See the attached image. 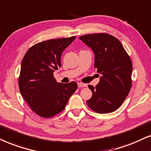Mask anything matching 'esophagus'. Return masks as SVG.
Segmentation results:
<instances>
[{
    "instance_id": "1",
    "label": "esophagus",
    "mask_w": 151,
    "mask_h": 151,
    "mask_svg": "<svg viewBox=\"0 0 151 151\" xmlns=\"http://www.w3.org/2000/svg\"><path fill=\"white\" fill-rule=\"evenodd\" d=\"M78 86H79V88H83V87H86L87 85H86V84H85V83H81V82H80V83H78Z\"/></svg>"
}]
</instances>
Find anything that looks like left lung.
I'll list each match as a JSON object with an SVG mask.
<instances>
[{
  "label": "left lung",
  "mask_w": 151,
  "mask_h": 151,
  "mask_svg": "<svg viewBox=\"0 0 151 151\" xmlns=\"http://www.w3.org/2000/svg\"><path fill=\"white\" fill-rule=\"evenodd\" d=\"M79 39L93 50L94 68L101 74L97 85L88 86L92 95L87 105L100 114L113 112L120 107L131 88V59L121 42L108 34L85 35Z\"/></svg>",
  "instance_id": "obj_1"
}]
</instances>
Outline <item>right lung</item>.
<instances>
[{
  "mask_svg": "<svg viewBox=\"0 0 151 151\" xmlns=\"http://www.w3.org/2000/svg\"><path fill=\"white\" fill-rule=\"evenodd\" d=\"M76 37L51 39L32 46L21 62L19 78L20 92L38 115L50 118L65 109L77 83H58L53 72L61 66L63 50Z\"/></svg>",
  "mask_w": 151,
  "mask_h": 151,
  "instance_id": "obj_1",
  "label": "right lung"
}]
</instances>
